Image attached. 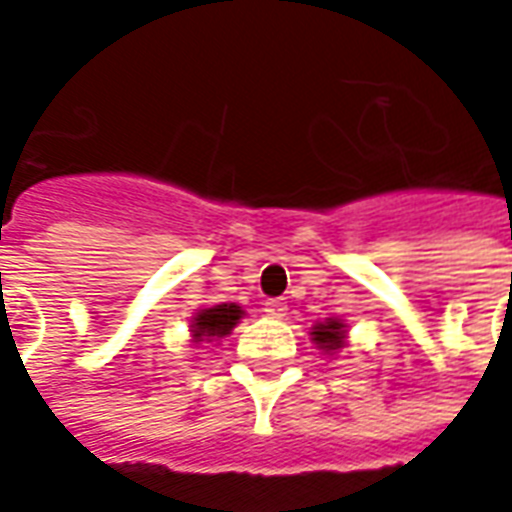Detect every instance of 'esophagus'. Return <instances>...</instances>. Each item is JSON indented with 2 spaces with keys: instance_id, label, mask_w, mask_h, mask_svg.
<instances>
[{
  "instance_id": "1",
  "label": "esophagus",
  "mask_w": 512,
  "mask_h": 512,
  "mask_svg": "<svg viewBox=\"0 0 512 512\" xmlns=\"http://www.w3.org/2000/svg\"><path fill=\"white\" fill-rule=\"evenodd\" d=\"M263 312H266L268 318H277V321H282L285 315H288V304L282 299H268L266 307H263Z\"/></svg>"
}]
</instances>
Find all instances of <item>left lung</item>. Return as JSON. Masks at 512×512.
Returning <instances> with one entry per match:
<instances>
[{"mask_svg": "<svg viewBox=\"0 0 512 512\" xmlns=\"http://www.w3.org/2000/svg\"><path fill=\"white\" fill-rule=\"evenodd\" d=\"M310 340L315 343V348L326 356H334L340 348H345L348 343V326L340 318H326V321H318L310 329Z\"/></svg>", "mask_w": 512, "mask_h": 512, "instance_id": "left-lung-1", "label": "left lung"}]
</instances>
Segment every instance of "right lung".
<instances>
[{
	"mask_svg": "<svg viewBox=\"0 0 512 512\" xmlns=\"http://www.w3.org/2000/svg\"><path fill=\"white\" fill-rule=\"evenodd\" d=\"M244 318V307H238L233 301L227 304H213V307H205V310L194 312L191 318V343H213V340H222L227 334L233 332L235 326Z\"/></svg>",
	"mask_w": 512,
	"mask_h": 512,
	"instance_id": "obj_1",
	"label": "right lung"
}]
</instances>
